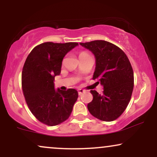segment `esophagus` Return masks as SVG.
<instances>
[{
  "mask_svg": "<svg viewBox=\"0 0 157 157\" xmlns=\"http://www.w3.org/2000/svg\"><path fill=\"white\" fill-rule=\"evenodd\" d=\"M77 91H78V94L79 95H81V94H83L85 92V90L81 89H78V90H77Z\"/></svg>",
  "mask_w": 157,
  "mask_h": 157,
  "instance_id": "obj_1",
  "label": "esophagus"
}]
</instances>
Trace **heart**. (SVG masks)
<instances>
[{"instance_id": "1", "label": "heart", "mask_w": 157, "mask_h": 157, "mask_svg": "<svg viewBox=\"0 0 157 157\" xmlns=\"http://www.w3.org/2000/svg\"><path fill=\"white\" fill-rule=\"evenodd\" d=\"M89 55V54L87 53V52H80V55H79V57H82V56H86V55Z\"/></svg>"}]
</instances>
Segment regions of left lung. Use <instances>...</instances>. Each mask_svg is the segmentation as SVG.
I'll use <instances>...</instances> for the list:
<instances>
[{"label":"left lung","mask_w":157,"mask_h":157,"mask_svg":"<svg viewBox=\"0 0 157 157\" xmlns=\"http://www.w3.org/2000/svg\"><path fill=\"white\" fill-rule=\"evenodd\" d=\"M80 44L94 55L96 67L93 80L103 86L102 94L91 90L93 100L88 104V109L102 121H113L124 112L132 95L134 71L130 61L121 48L108 41Z\"/></svg>","instance_id":"left-lung-1"}]
</instances>
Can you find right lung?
Listing matches in <instances>:
<instances>
[{"label": "right lung", "mask_w": 157, "mask_h": 157, "mask_svg": "<svg viewBox=\"0 0 157 157\" xmlns=\"http://www.w3.org/2000/svg\"><path fill=\"white\" fill-rule=\"evenodd\" d=\"M78 44L46 42L35 46L25 61L22 90L32 114L42 123L57 125L66 121L77 101V90L55 89V77L61 71L65 55Z\"/></svg>", "instance_id": "add662e5"}]
</instances>
